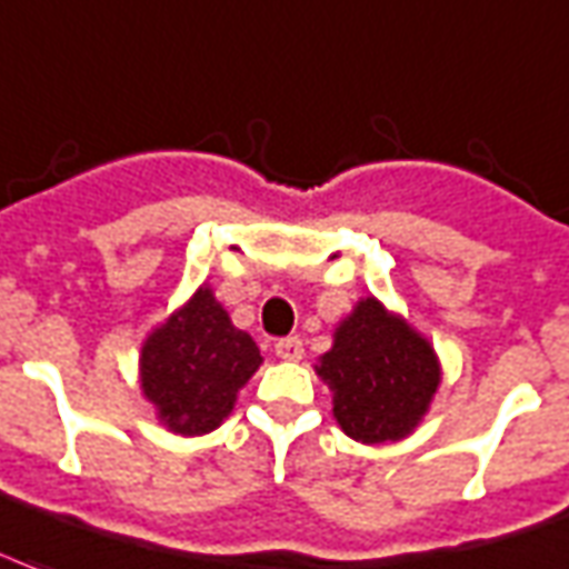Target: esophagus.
<instances>
[{
    "mask_svg": "<svg viewBox=\"0 0 569 569\" xmlns=\"http://www.w3.org/2000/svg\"><path fill=\"white\" fill-rule=\"evenodd\" d=\"M274 352L280 355L283 361H301L303 358L301 337H283V340H277Z\"/></svg>",
    "mask_w": 569,
    "mask_h": 569,
    "instance_id": "esophagus-1",
    "label": "esophagus"
}]
</instances>
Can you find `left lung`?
Returning <instances> with one entry per match:
<instances>
[{
    "label": "left lung",
    "instance_id": "obj_1",
    "mask_svg": "<svg viewBox=\"0 0 569 569\" xmlns=\"http://www.w3.org/2000/svg\"><path fill=\"white\" fill-rule=\"evenodd\" d=\"M319 376L333 388V418L342 432L381 445L418 427L439 388V361L423 337L367 298L337 328Z\"/></svg>",
    "mask_w": 569,
    "mask_h": 569
}]
</instances>
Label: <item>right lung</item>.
Returning <instances> with one entry per match:
<instances>
[{
    "instance_id": "obj_1",
    "label": "right lung",
    "mask_w": 569,
    "mask_h": 569,
    "mask_svg": "<svg viewBox=\"0 0 569 569\" xmlns=\"http://www.w3.org/2000/svg\"><path fill=\"white\" fill-rule=\"evenodd\" d=\"M142 390L160 420L181 436L220 427L256 367L262 363L250 333L229 322L208 289L151 333L142 346Z\"/></svg>"
}]
</instances>
